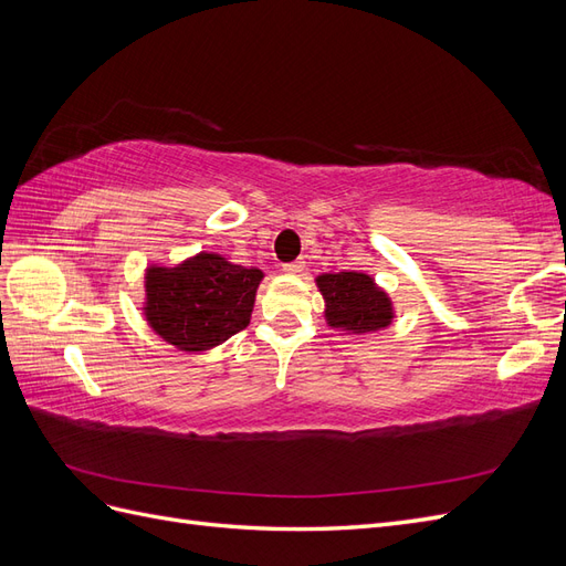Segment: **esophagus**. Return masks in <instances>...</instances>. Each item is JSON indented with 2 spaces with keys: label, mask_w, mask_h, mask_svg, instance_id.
Listing matches in <instances>:
<instances>
[{
  "label": "esophagus",
  "mask_w": 566,
  "mask_h": 566,
  "mask_svg": "<svg viewBox=\"0 0 566 566\" xmlns=\"http://www.w3.org/2000/svg\"><path fill=\"white\" fill-rule=\"evenodd\" d=\"M302 269H304V262H302V260H297V262H290V264H285V266H283V271H285V273H300Z\"/></svg>",
  "instance_id": "obj_1"
}]
</instances>
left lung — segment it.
Listing matches in <instances>:
<instances>
[{
    "label": "left lung",
    "instance_id": "1",
    "mask_svg": "<svg viewBox=\"0 0 566 566\" xmlns=\"http://www.w3.org/2000/svg\"><path fill=\"white\" fill-rule=\"evenodd\" d=\"M316 285L325 300V318L333 328L373 333L387 328L394 318L387 293H382L366 273H323L316 279Z\"/></svg>",
    "mask_w": 566,
    "mask_h": 566
}]
</instances>
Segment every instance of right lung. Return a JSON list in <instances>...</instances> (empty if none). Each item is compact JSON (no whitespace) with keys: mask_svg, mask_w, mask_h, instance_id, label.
I'll return each instance as SVG.
<instances>
[{"mask_svg":"<svg viewBox=\"0 0 566 566\" xmlns=\"http://www.w3.org/2000/svg\"><path fill=\"white\" fill-rule=\"evenodd\" d=\"M260 269L231 264L200 252L179 266H150L146 273V318L169 345L205 352L241 333L250 323Z\"/></svg>","mask_w":566,"mask_h":566,"instance_id":"right-lung-1","label":"right lung"}]
</instances>
